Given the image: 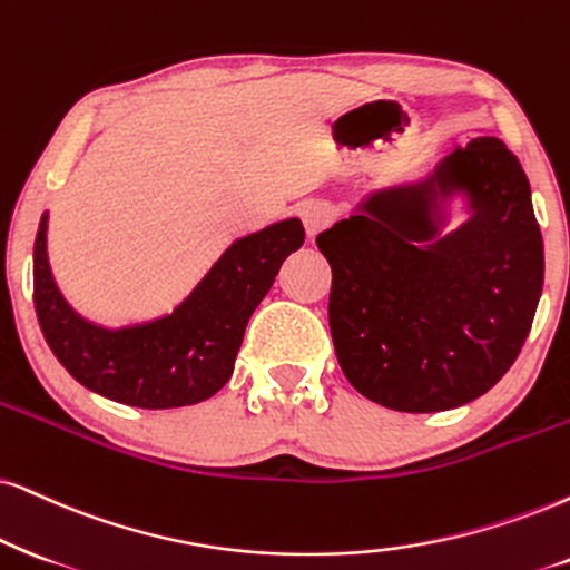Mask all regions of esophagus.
Listing matches in <instances>:
<instances>
[{"label":"esophagus","mask_w":570,"mask_h":570,"mask_svg":"<svg viewBox=\"0 0 570 570\" xmlns=\"http://www.w3.org/2000/svg\"><path fill=\"white\" fill-rule=\"evenodd\" d=\"M299 218H302V226H305V234L309 239H315V236L328 226L331 218H334V210H331L328 202L307 199L299 205Z\"/></svg>","instance_id":"obj_1"}]
</instances>
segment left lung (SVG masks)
<instances>
[{
    "label": "left lung",
    "instance_id": "obj_1",
    "mask_svg": "<svg viewBox=\"0 0 570 570\" xmlns=\"http://www.w3.org/2000/svg\"><path fill=\"white\" fill-rule=\"evenodd\" d=\"M469 218L444 233L449 202ZM328 326L344 376L400 413L481 397L515 363L544 284V244L518 157L494 136L426 178L371 191L318 234Z\"/></svg>",
    "mask_w": 570,
    "mask_h": 570
}]
</instances>
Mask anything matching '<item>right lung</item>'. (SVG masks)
<instances>
[{"label": "right lung", "instance_id": "obj_1", "mask_svg": "<svg viewBox=\"0 0 570 570\" xmlns=\"http://www.w3.org/2000/svg\"><path fill=\"white\" fill-rule=\"evenodd\" d=\"M49 213L33 244V305L62 368L91 392L120 405L165 410L210 400L232 379L244 328L305 242L299 218L271 223L236 239L173 313L107 328L78 315L49 268Z\"/></svg>", "mask_w": 570, "mask_h": 570}]
</instances>
